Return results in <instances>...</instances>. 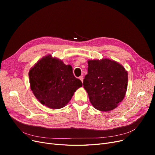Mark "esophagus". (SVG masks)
Returning a JSON list of instances; mask_svg holds the SVG:
<instances>
[{"instance_id": "obj_1", "label": "esophagus", "mask_w": 155, "mask_h": 155, "mask_svg": "<svg viewBox=\"0 0 155 155\" xmlns=\"http://www.w3.org/2000/svg\"><path fill=\"white\" fill-rule=\"evenodd\" d=\"M79 79L83 82V80H84V77H83V76H80V77H79Z\"/></svg>"}]
</instances>
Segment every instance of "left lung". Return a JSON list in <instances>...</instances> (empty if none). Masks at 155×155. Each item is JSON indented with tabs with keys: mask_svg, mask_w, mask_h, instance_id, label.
<instances>
[{
	"mask_svg": "<svg viewBox=\"0 0 155 155\" xmlns=\"http://www.w3.org/2000/svg\"><path fill=\"white\" fill-rule=\"evenodd\" d=\"M84 87L93 106L109 111L123 100L127 87V72L121 64L109 59L88 61Z\"/></svg>",
	"mask_w": 155,
	"mask_h": 155,
	"instance_id": "8db88e82",
	"label": "left lung"
}]
</instances>
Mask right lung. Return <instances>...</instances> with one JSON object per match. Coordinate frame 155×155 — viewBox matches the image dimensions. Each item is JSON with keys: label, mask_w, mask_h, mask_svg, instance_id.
Listing matches in <instances>:
<instances>
[{"label": "right lung", "mask_w": 155, "mask_h": 155, "mask_svg": "<svg viewBox=\"0 0 155 155\" xmlns=\"http://www.w3.org/2000/svg\"><path fill=\"white\" fill-rule=\"evenodd\" d=\"M31 91L42 104L51 109H60L71 100L74 92L82 86L70 65L46 56L29 73Z\"/></svg>", "instance_id": "1"}]
</instances>
